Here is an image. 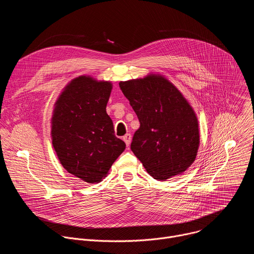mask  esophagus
Returning <instances> with one entry per match:
<instances>
[{"mask_svg": "<svg viewBox=\"0 0 254 254\" xmlns=\"http://www.w3.org/2000/svg\"><path fill=\"white\" fill-rule=\"evenodd\" d=\"M123 139H124V141L126 142L127 147H128V146H129V143H130V141H131V135H130L129 133H127V134L123 137Z\"/></svg>", "mask_w": 254, "mask_h": 254, "instance_id": "esophagus-1", "label": "esophagus"}]
</instances>
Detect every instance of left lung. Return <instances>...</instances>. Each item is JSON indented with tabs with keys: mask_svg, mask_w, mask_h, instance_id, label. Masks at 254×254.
<instances>
[{
	"mask_svg": "<svg viewBox=\"0 0 254 254\" xmlns=\"http://www.w3.org/2000/svg\"><path fill=\"white\" fill-rule=\"evenodd\" d=\"M139 121L130 149L156 180L166 181L184 173L195 161L200 133L191 104L161 74L121 81Z\"/></svg>",
	"mask_w": 254,
	"mask_h": 254,
	"instance_id": "obj_1",
	"label": "left lung"
}]
</instances>
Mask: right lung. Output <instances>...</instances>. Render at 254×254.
I'll list each match as a JSON object with an SVG mask.
<instances>
[{"label":"right lung","instance_id":"add662e5","mask_svg":"<svg viewBox=\"0 0 254 254\" xmlns=\"http://www.w3.org/2000/svg\"><path fill=\"white\" fill-rule=\"evenodd\" d=\"M111 81L89 75L72 79L58 96L51 119V139L63 168L84 182L99 183L126 143L115 135L106 114Z\"/></svg>","mask_w":254,"mask_h":254}]
</instances>
